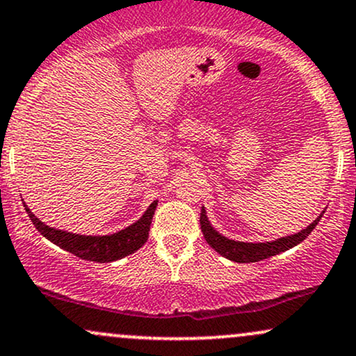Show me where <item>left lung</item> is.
Wrapping results in <instances>:
<instances>
[{
    "label": "left lung",
    "mask_w": 356,
    "mask_h": 356,
    "mask_svg": "<svg viewBox=\"0 0 356 356\" xmlns=\"http://www.w3.org/2000/svg\"><path fill=\"white\" fill-rule=\"evenodd\" d=\"M321 216L323 214L318 216L306 229H301L300 232H296V234L284 236V238H277L275 241H266V243H243V241L226 238V236H222L219 231H216L214 227L211 226L204 207L201 209V219H199V222H201L202 234L204 238H206L207 244H209L214 251H218L220 256L227 257V259L234 261V263H257V261L268 259V257L276 256L280 254V252H284L288 251V249L298 246V244L308 238L309 232L316 227Z\"/></svg>",
    "instance_id": "obj_1"
}]
</instances>
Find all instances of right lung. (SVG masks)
<instances>
[{
    "mask_svg": "<svg viewBox=\"0 0 356 356\" xmlns=\"http://www.w3.org/2000/svg\"><path fill=\"white\" fill-rule=\"evenodd\" d=\"M157 202L159 201H154L150 204L144 212V216L134 224H130L129 227L107 236H83L75 234V232L55 229V227L47 226V224L36 218L24 202L23 206L36 229L42 232L48 241H51L53 244L72 252V254L81 257V259L95 261V263H110V261H117L132 254V252H136L137 249H140L147 243Z\"/></svg>",
    "mask_w": 356,
    "mask_h": 356,
    "instance_id": "right-lung-1",
    "label": "right lung"
}]
</instances>
